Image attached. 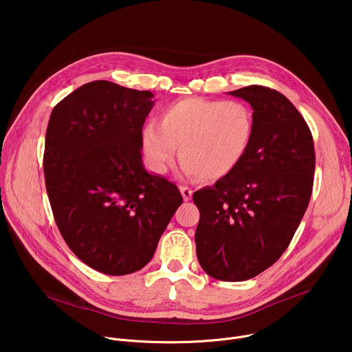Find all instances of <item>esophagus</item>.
Segmentation results:
<instances>
[{"label": "esophagus", "instance_id": "1", "mask_svg": "<svg viewBox=\"0 0 352 352\" xmlns=\"http://www.w3.org/2000/svg\"><path fill=\"white\" fill-rule=\"evenodd\" d=\"M179 190H181V195H182L184 200H189L192 197V189L189 186L179 185Z\"/></svg>", "mask_w": 352, "mask_h": 352}]
</instances>
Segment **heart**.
<instances>
[{
  "label": "heart",
  "mask_w": 352,
  "mask_h": 352,
  "mask_svg": "<svg viewBox=\"0 0 352 352\" xmlns=\"http://www.w3.org/2000/svg\"><path fill=\"white\" fill-rule=\"evenodd\" d=\"M254 129V113L239 100L188 97L167 106L159 124L148 122L143 128L142 140L144 153L156 170H167L179 146L184 170L214 181L241 164Z\"/></svg>",
  "instance_id": "heart-1"
}]
</instances>
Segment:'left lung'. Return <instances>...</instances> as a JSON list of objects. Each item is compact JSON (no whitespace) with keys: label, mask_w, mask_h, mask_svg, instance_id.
Here are the masks:
<instances>
[{"label":"left lung","mask_w":352,"mask_h":352,"mask_svg":"<svg viewBox=\"0 0 352 352\" xmlns=\"http://www.w3.org/2000/svg\"><path fill=\"white\" fill-rule=\"evenodd\" d=\"M230 94L252 106L254 136L232 173L193 193L200 213L195 242L210 277L243 281L289 245L309 204L316 159L311 129L285 96L259 85Z\"/></svg>","instance_id":"obj_1"}]
</instances>
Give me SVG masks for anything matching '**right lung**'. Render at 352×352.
Wrapping results in <instances>:
<instances>
[{
	"mask_svg": "<svg viewBox=\"0 0 352 352\" xmlns=\"http://www.w3.org/2000/svg\"><path fill=\"white\" fill-rule=\"evenodd\" d=\"M153 94L89 82L53 109L43 168L57 227L91 269L125 276L153 258L182 196L142 164V128Z\"/></svg>",
	"mask_w": 352,
	"mask_h": 352,
	"instance_id": "1",
	"label": "right lung"
}]
</instances>
